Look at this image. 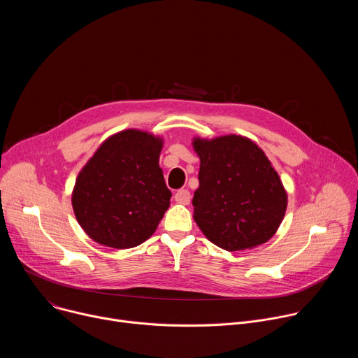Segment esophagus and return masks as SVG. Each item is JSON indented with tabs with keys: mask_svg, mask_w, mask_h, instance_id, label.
<instances>
[{
	"mask_svg": "<svg viewBox=\"0 0 358 358\" xmlns=\"http://www.w3.org/2000/svg\"><path fill=\"white\" fill-rule=\"evenodd\" d=\"M174 198H176V201H177L178 203H184V206H188L189 201H191V194H189L188 189H178V191L176 192Z\"/></svg>",
	"mask_w": 358,
	"mask_h": 358,
	"instance_id": "obj_1",
	"label": "esophagus"
}]
</instances>
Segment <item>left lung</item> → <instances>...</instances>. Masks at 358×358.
<instances>
[{
    "mask_svg": "<svg viewBox=\"0 0 358 358\" xmlns=\"http://www.w3.org/2000/svg\"><path fill=\"white\" fill-rule=\"evenodd\" d=\"M192 144L201 160L194 220L203 235L229 252L269 241L285 217L287 195L265 152L235 134Z\"/></svg>",
    "mask_w": 358,
    "mask_h": 358,
    "instance_id": "obj_1",
    "label": "left lung"
}]
</instances>
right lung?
Instances as JSON below:
<instances>
[{
  "mask_svg": "<svg viewBox=\"0 0 358 358\" xmlns=\"http://www.w3.org/2000/svg\"><path fill=\"white\" fill-rule=\"evenodd\" d=\"M162 147L150 133L124 130L101 144L79 173L72 206L94 242L127 249L155 234L171 198L159 167Z\"/></svg>",
  "mask_w": 358,
  "mask_h": 358,
  "instance_id": "1",
  "label": "right lung"
}]
</instances>
